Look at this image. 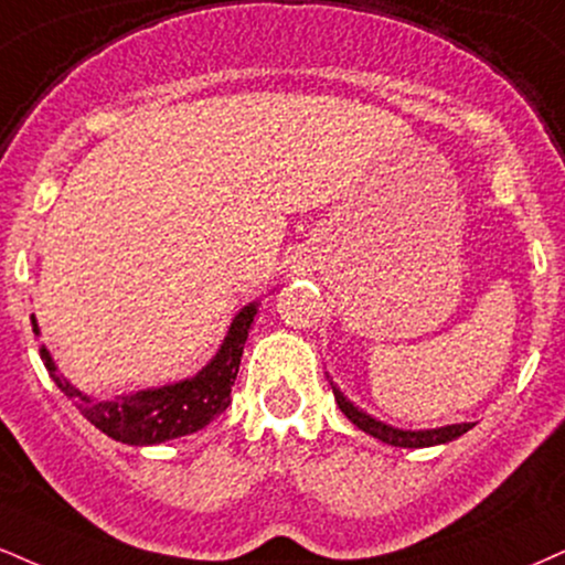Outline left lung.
<instances>
[{"label": "left lung", "mask_w": 565, "mask_h": 565, "mask_svg": "<svg viewBox=\"0 0 565 565\" xmlns=\"http://www.w3.org/2000/svg\"><path fill=\"white\" fill-rule=\"evenodd\" d=\"M331 390H334L339 411H342L360 431L371 434L373 439L386 441V445L392 447H411V450H418V447L447 445V441L463 437V434L473 426V424H447V426H439V429H397V426L384 424V420L373 418L365 411H360L355 403H350V399L339 392V386L334 382H331Z\"/></svg>", "instance_id": "8db88e82"}]
</instances>
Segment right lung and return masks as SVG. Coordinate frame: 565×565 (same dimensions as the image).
<instances>
[{
	"mask_svg": "<svg viewBox=\"0 0 565 565\" xmlns=\"http://www.w3.org/2000/svg\"><path fill=\"white\" fill-rule=\"evenodd\" d=\"M257 310H260V300L247 302L236 312L221 348L194 376L162 386H147V390L131 394H115L107 399L92 397V394L81 392L76 384L67 382L44 344L39 348V355H42L46 371H50L52 382L60 386V392L71 397L81 416L92 420L102 434L134 447L160 445V441L205 429L210 420L226 411L231 403V386L239 373L244 342L253 329ZM31 326L33 334L42 337L36 316H31Z\"/></svg>",
	"mask_w": 565,
	"mask_h": 565,
	"instance_id": "right-lung-1",
	"label": "right lung"
}]
</instances>
